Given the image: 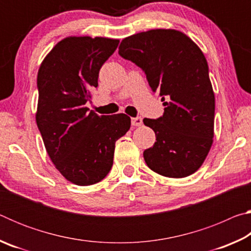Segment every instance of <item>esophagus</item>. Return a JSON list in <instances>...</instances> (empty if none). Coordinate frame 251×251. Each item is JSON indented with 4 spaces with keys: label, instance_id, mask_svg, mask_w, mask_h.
Masks as SVG:
<instances>
[{
    "label": "esophagus",
    "instance_id": "34e87169",
    "mask_svg": "<svg viewBox=\"0 0 251 251\" xmlns=\"http://www.w3.org/2000/svg\"><path fill=\"white\" fill-rule=\"evenodd\" d=\"M143 124L142 117H133L131 118V125L133 126H141Z\"/></svg>",
    "mask_w": 251,
    "mask_h": 251
}]
</instances>
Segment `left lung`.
<instances>
[{"instance_id": "left-lung-1", "label": "left lung", "mask_w": 251, "mask_h": 251, "mask_svg": "<svg viewBox=\"0 0 251 251\" xmlns=\"http://www.w3.org/2000/svg\"><path fill=\"white\" fill-rule=\"evenodd\" d=\"M118 54L145 72L165 106L157 120L144 118L155 131L144 151L152 172L182 178L197 172L214 142L215 94L201 50L180 31L156 28L125 37Z\"/></svg>"}]
</instances>
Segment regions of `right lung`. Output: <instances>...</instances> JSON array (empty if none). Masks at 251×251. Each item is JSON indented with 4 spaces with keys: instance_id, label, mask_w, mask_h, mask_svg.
Segmentation results:
<instances>
[{
    "instance_id": "right-lung-1",
    "label": "right lung",
    "mask_w": 251,
    "mask_h": 251,
    "mask_svg": "<svg viewBox=\"0 0 251 251\" xmlns=\"http://www.w3.org/2000/svg\"><path fill=\"white\" fill-rule=\"evenodd\" d=\"M118 43L107 37H65L37 73V127L55 168L75 185L104 179L113 166L116 141L130 128L126 114L100 116L85 106Z\"/></svg>"
}]
</instances>
